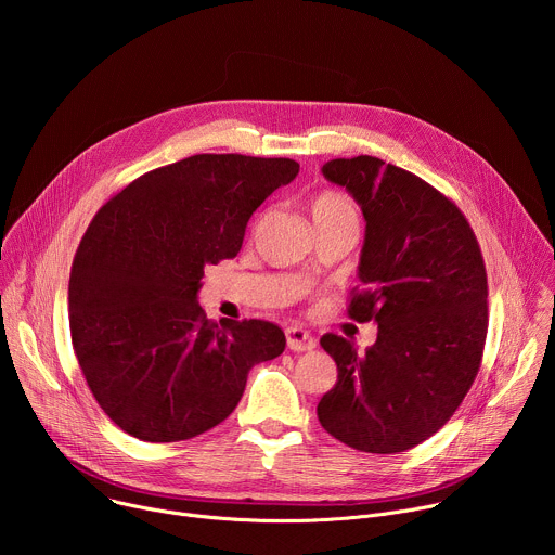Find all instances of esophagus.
<instances>
[{
    "mask_svg": "<svg viewBox=\"0 0 555 555\" xmlns=\"http://www.w3.org/2000/svg\"><path fill=\"white\" fill-rule=\"evenodd\" d=\"M285 336H287V347L292 351L300 353V351H311L315 347V338L309 332H305L302 327H287Z\"/></svg>",
    "mask_w": 555,
    "mask_h": 555,
    "instance_id": "1",
    "label": "esophagus"
}]
</instances>
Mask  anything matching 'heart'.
Here are the masks:
<instances>
[{
    "instance_id": "heart-1",
    "label": "heart",
    "mask_w": 555,
    "mask_h": 555,
    "mask_svg": "<svg viewBox=\"0 0 555 555\" xmlns=\"http://www.w3.org/2000/svg\"><path fill=\"white\" fill-rule=\"evenodd\" d=\"M309 215H311L313 223H325V221L358 223V210H356L353 202L338 191H325L315 197L309 206Z\"/></svg>"
}]
</instances>
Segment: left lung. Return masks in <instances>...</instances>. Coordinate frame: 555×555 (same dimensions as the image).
<instances>
[{"label":"left lung","mask_w":555,"mask_h":555,"mask_svg":"<svg viewBox=\"0 0 555 555\" xmlns=\"http://www.w3.org/2000/svg\"><path fill=\"white\" fill-rule=\"evenodd\" d=\"M323 176L360 206L366 228L362 292L349 315L377 323L358 353L321 338L338 382L319 402L323 428L375 454L404 452L435 435L479 373L488 334V274L463 212L422 178L379 157H336Z\"/></svg>","instance_id":"left-lung-1"}]
</instances>
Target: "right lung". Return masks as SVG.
<instances>
[{"instance_id": "1", "label": "right lung", "mask_w": 555, "mask_h": 555, "mask_svg": "<svg viewBox=\"0 0 555 555\" xmlns=\"http://www.w3.org/2000/svg\"><path fill=\"white\" fill-rule=\"evenodd\" d=\"M287 157L199 153L144 173L92 219L69 274V334L107 417L171 443L221 424L248 373L285 349L268 321L206 319L204 268L242 250L248 219L298 173Z\"/></svg>"}]
</instances>
